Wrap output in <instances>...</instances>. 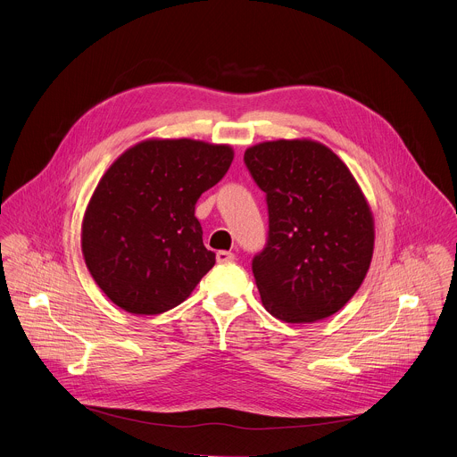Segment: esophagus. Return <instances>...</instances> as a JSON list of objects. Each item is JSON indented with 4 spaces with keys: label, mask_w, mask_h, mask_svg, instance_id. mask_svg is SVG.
Here are the masks:
<instances>
[{
    "label": "esophagus",
    "mask_w": 457,
    "mask_h": 457,
    "mask_svg": "<svg viewBox=\"0 0 457 457\" xmlns=\"http://www.w3.org/2000/svg\"><path fill=\"white\" fill-rule=\"evenodd\" d=\"M231 260H235V254H233L231 251H219V253H217V262H219V264L231 262Z\"/></svg>",
    "instance_id": "1"
}]
</instances>
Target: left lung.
<instances>
[{
  "label": "left lung",
  "instance_id": "left-lung-1",
  "mask_svg": "<svg viewBox=\"0 0 457 457\" xmlns=\"http://www.w3.org/2000/svg\"><path fill=\"white\" fill-rule=\"evenodd\" d=\"M268 195L270 238L253 258L264 307L282 321L338 312L363 284L374 251L370 204L347 164L312 139H278L244 152Z\"/></svg>",
  "mask_w": 457,
  "mask_h": 457
}]
</instances>
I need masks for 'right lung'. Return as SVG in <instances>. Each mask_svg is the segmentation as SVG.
<instances>
[{
	"label": "right lung",
	"mask_w": 457,
	"mask_h": 457,
	"mask_svg": "<svg viewBox=\"0 0 457 457\" xmlns=\"http://www.w3.org/2000/svg\"><path fill=\"white\" fill-rule=\"evenodd\" d=\"M233 157L229 145L152 137L110 164L83 215L81 251L117 307L161 314L182 303L215 266L195 204Z\"/></svg>",
	"instance_id": "add662e5"
}]
</instances>
